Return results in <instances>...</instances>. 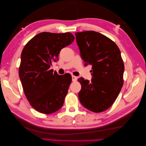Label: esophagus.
Listing matches in <instances>:
<instances>
[{
	"label": "esophagus",
	"instance_id": "esophagus-1",
	"mask_svg": "<svg viewBox=\"0 0 146 146\" xmlns=\"http://www.w3.org/2000/svg\"><path fill=\"white\" fill-rule=\"evenodd\" d=\"M77 80V77L74 76V75H72V81L73 82H76Z\"/></svg>",
	"mask_w": 146,
	"mask_h": 146
}]
</instances>
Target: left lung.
I'll return each mask as SVG.
<instances>
[{"label": "left lung", "instance_id": "left-lung-1", "mask_svg": "<svg viewBox=\"0 0 146 146\" xmlns=\"http://www.w3.org/2000/svg\"><path fill=\"white\" fill-rule=\"evenodd\" d=\"M85 65H92V81L78 79L82 85L78 94L84 107L96 113L113 105L123 84L124 64L120 51L112 40L93 31L75 33Z\"/></svg>", "mask_w": 146, "mask_h": 146}]
</instances>
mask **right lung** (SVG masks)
Wrapping results in <instances>:
<instances>
[{"label": "right lung", "mask_w": 146, "mask_h": 146, "mask_svg": "<svg viewBox=\"0 0 146 146\" xmlns=\"http://www.w3.org/2000/svg\"><path fill=\"white\" fill-rule=\"evenodd\" d=\"M74 39L70 33L42 32L23 49L19 75L27 100L40 113H54L63 106L72 78L69 73H53L50 67L52 61H58L61 49Z\"/></svg>", "instance_id": "1"}]
</instances>
